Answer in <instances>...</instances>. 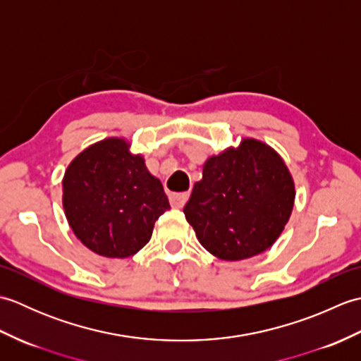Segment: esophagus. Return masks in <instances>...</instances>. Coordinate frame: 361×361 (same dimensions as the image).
Instances as JSON below:
<instances>
[{
	"instance_id": "obj_1",
	"label": "esophagus",
	"mask_w": 361,
	"mask_h": 361,
	"mask_svg": "<svg viewBox=\"0 0 361 361\" xmlns=\"http://www.w3.org/2000/svg\"><path fill=\"white\" fill-rule=\"evenodd\" d=\"M188 198H189V192H180V194H171L169 195V202H171V204H172V208H183V206L186 204V202H188Z\"/></svg>"
}]
</instances>
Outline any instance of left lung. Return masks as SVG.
I'll list each match as a JSON object with an SVG mask.
<instances>
[{
    "label": "left lung",
    "instance_id": "1",
    "mask_svg": "<svg viewBox=\"0 0 361 361\" xmlns=\"http://www.w3.org/2000/svg\"><path fill=\"white\" fill-rule=\"evenodd\" d=\"M293 203L295 183L283 159L265 142L245 137L237 149L208 158L183 211L211 255L242 260L271 247Z\"/></svg>",
    "mask_w": 361,
    "mask_h": 361
}]
</instances>
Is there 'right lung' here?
I'll return each instance as SVG.
<instances>
[{"label": "right lung", "instance_id": "obj_1", "mask_svg": "<svg viewBox=\"0 0 361 361\" xmlns=\"http://www.w3.org/2000/svg\"><path fill=\"white\" fill-rule=\"evenodd\" d=\"M63 209L75 237L96 255L124 259L150 240L171 209L163 185L122 137L80 152L63 176Z\"/></svg>", "mask_w": 361, "mask_h": 361}]
</instances>
